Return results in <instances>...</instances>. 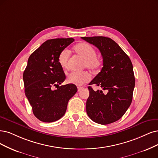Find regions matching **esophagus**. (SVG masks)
<instances>
[{
	"label": "esophagus",
	"mask_w": 158,
	"mask_h": 158,
	"mask_svg": "<svg viewBox=\"0 0 158 158\" xmlns=\"http://www.w3.org/2000/svg\"><path fill=\"white\" fill-rule=\"evenodd\" d=\"M83 89V87H81V86H78L77 87V90L78 92H80L81 90Z\"/></svg>",
	"instance_id": "1"
}]
</instances>
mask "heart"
I'll return each instance as SVG.
<instances>
[{
    "label": "heart",
    "mask_w": 158,
    "mask_h": 158,
    "mask_svg": "<svg viewBox=\"0 0 158 158\" xmlns=\"http://www.w3.org/2000/svg\"><path fill=\"white\" fill-rule=\"evenodd\" d=\"M74 51L79 56L84 58L83 67L86 68L90 72H98L103 64L102 58L97 55V51L94 47L86 43H80L73 48ZM69 52L67 49L62 50L58 56V62L64 69L68 67ZM89 75L86 72H71L67 75L69 83L81 85L89 80Z\"/></svg>",
    "instance_id": "1"
}]
</instances>
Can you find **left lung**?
Instances as JSON below:
<instances>
[{"label":"left lung","mask_w":158,"mask_h":158,"mask_svg":"<svg viewBox=\"0 0 158 158\" xmlns=\"http://www.w3.org/2000/svg\"><path fill=\"white\" fill-rule=\"evenodd\" d=\"M81 38L98 48L103 62L101 72L89 83L102 90L94 91L88 87L87 114L98 124L113 123L122 118L131 103L135 82L131 61L112 39L104 36Z\"/></svg>","instance_id":"8db88e82"}]
</instances>
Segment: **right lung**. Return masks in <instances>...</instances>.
<instances>
[{
    "label": "right lung",
    "mask_w": 158,
    "mask_h": 158,
    "mask_svg": "<svg viewBox=\"0 0 158 158\" xmlns=\"http://www.w3.org/2000/svg\"><path fill=\"white\" fill-rule=\"evenodd\" d=\"M73 41V38L48 40L28 58L23 73L25 93L34 116L40 121L52 122L62 118L69 99L77 91L73 84L59 86L66 76L58 56ZM53 86L57 89L52 90Z\"/></svg>",
    "instance_id": "right-lung-1"
}]
</instances>
